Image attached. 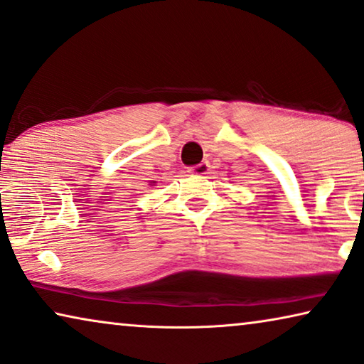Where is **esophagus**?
<instances>
[{
  "mask_svg": "<svg viewBox=\"0 0 364 364\" xmlns=\"http://www.w3.org/2000/svg\"><path fill=\"white\" fill-rule=\"evenodd\" d=\"M207 171H209V165H207L205 161H203V164H199V165H194L189 168V173H191L193 176H204V175H207Z\"/></svg>",
  "mask_w": 364,
  "mask_h": 364,
  "instance_id": "1",
  "label": "esophagus"
}]
</instances>
